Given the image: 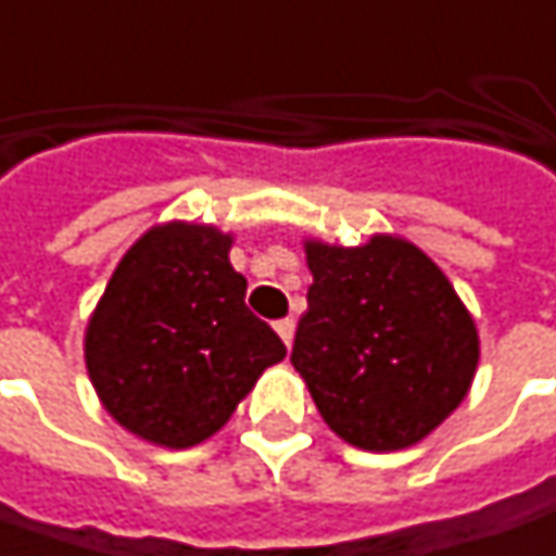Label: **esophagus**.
Here are the masks:
<instances>
[{
  "label": "esophagus",
  "mask_w": 556,
  "mask_h": 556,
  "mask_svg": "<svg viewBox=\"0 0 556 556\" xmlns=\"http://www.w3.org/2000/svg\"><path fill=\"white\" fill-rule=\"evenodd\" d=\"M277 332L279 338H282V344H286V348H292V338H295V319H292V316L277 319Z\"/></svg>",
  "instance_id": "obj_1"
}]
</instances>
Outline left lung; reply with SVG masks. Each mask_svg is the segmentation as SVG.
Wrapping results in <instances>:
<instances>
[{
  "label": "left lung",
  "mask_w": 556,
  "mask_h": 556,
  "mask_svg": "<svg viewBox=\"0 0 556 556\" xmlns=\"http://www.w3.org/2000/svg\"><path fill=\"white\" fill-rule=\"evenodd\" d=\"M307 267L292 366L326 425L369 452L425 440L465 400L480 359L450 279L393 237L356 249L307 242Z\"/></svg>",
  "instance_id": "left-lung-1"
}]
</instances>
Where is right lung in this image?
Here are the masks:
<instances>
[{"label": "right lung", "mask_w": 556, "mask_h": 556, "mask_svg": "<svg viewBox=\"0 0 556 556\" xmlns=\"http://www.w3.org/2000/svg\"><path fill=\"white\" fill-rule=\"evenodd\" d=\"M230 237L165 224L135 242L88 319L86 366L104 409L156 446L218 431L286 344L245 307Z\"/></svg>", "instance_id": "1"}]
</instances>
